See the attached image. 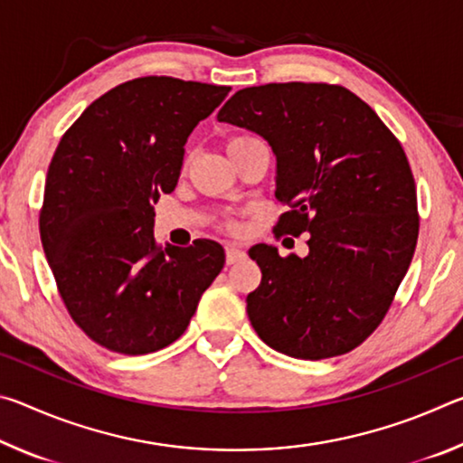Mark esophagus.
<instances>
[{
    "mask_svg": "<svg viewBox=\"0 0 463 463\" xmlns=\"http://www.w3.org/2000/svg\"><path fill=\"white\" fill-rule=\"evenodd\" d=\"M245 255H247L245 250H242V249L237 247V245H229V247H226V263H229V265L241 261Z\"/></svg>",
    "mask_w": 463,
    "mask_h": 463,
    "instance_id": "34e87169",
    "label": "esophagus"
}]
</instances>
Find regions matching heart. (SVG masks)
Returning <instances> with one entry per match:
<instances>
[{
  "label": "heart",
  "mask_w": 463,
  "mask_h": 463,
  "mask_svg": "<svg viewBox=\"0 0 463 463\" xmlns=\"http://www.w3.org/2000/svg\"><path fill=\"white\" fill-rule=\"evenodd\" d=\"M250 138H255V137H249V135H239V137H232V138L229 140V145H226V148H231V146H237V145H241V143H247V140H250Z\"/></svg>",
  "instance_id": "heart-1"
}]
</instances>
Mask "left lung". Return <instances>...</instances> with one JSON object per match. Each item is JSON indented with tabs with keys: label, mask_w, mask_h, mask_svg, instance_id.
<instances>
[{
	"label": "left lung",
	"mask_w": 463,
	"mask_h": 463,
	"mask_svg": "<svg viewBox=\"0 0 463 463\" xmlns=\"http://www.w3.org/2000/svg\"><path fill=\"white\" fill-rule=\"evenodd\" d=\"M218 120L253 130L276 155L279 234L308 232V255L255 245L261 284L247 315L263 343L326 359L370 336L409 271L419 237L409 159L378 114L328 83H268L226 101Z\"/></svg>",
	"instance_id": "8db88e82"
}]
</instances>
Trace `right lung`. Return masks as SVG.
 <instances>
[{
	"instance_id": "obj_1",
	"label": "right lung",
	"mask_w": 463,
	"mask_h": 463,
	"mask_svg": "<svg viewBox=\"0 0 463 463\" xmlns=\"http://www.w3.org/2000/svg\"><path fill=\"white\" fill-rule=\"evenodd\" d=\"M229 91L138 77L85 108L52 155L43 249L69 315L101 347L124 355L167 347L222 269L216 241L156 245L153 203L175 190L187 137Z\"/></svg>"
}]
</instances>
